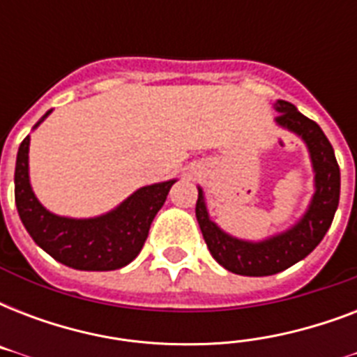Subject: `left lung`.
<instances>
[{"label":"left lung","mask_w":357,"mask_h":357,"mask_svg":"<svg viewBox=\"0 0 357 357\" xmlns=\"http://www.w3.org/2000/svg\"><path fill=\"white\" fill-rule=\"evenodd\" d=\"M276 126L294 133L307 148L313 168V195L305 211L287 229L259 241L238 238L224 231L211 217L206 192L198 187L196 220L211 255L226 271L241 276H271L310 255L332 226L339 206L341 172L326 135L319 123L300 113L293 103L278 100Z\"/></svg>","instance_id":"obj_1"}]
</instances>
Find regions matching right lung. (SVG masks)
I'll return each instance as SVG.
<instances>
[{
  "mask_svg": "<svg viewBox=\"0 0 357 357\" xmlns=\"http://www.w3.org/2000/svg\"><path fill=\"white\" fill-rule=\"evenodd\" d=\"M52 109L33 126L35 131ZM27 135L18 148L14 168V200L20 220L46 254L75 271H116L140 254L150 226L178 179L144 185L119 206L98 217L55 215L42 206L31 187Z\"/></svg>",
  "mask_w": 357,
  "mask_h": 357,
  "instance_id": "1",
  "label": "right lung"
}]
</instances>
